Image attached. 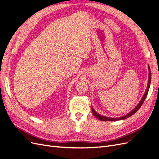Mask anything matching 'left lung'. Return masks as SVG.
<instances>
[{
  "mask_svg": "<svg viewBox=\"0 0 159 159\" xmlns=\"http://www.w3.org/2000/svg\"><path fill=\"white\" fill-rule=\"evenodd\" d=\"M148 69H149V80H148V86H147V89L145 90V92L144 93L143 96L142 97V99H141V101L137 105V106L135 107L132 111H131L130 113H128V114H126L125 116H120V117H117V118H111V117H107V116L101 115L100 114L98 113L94 109H93V107H92V113H93V115H94V116L96 117L98 119L102 120V121H116V120H125V119L128 118V117L131 116L135 113H136L137 111L141 107V106L142 105L143 102L145 101V99L146 98L147 96H148V92H149V87H150V84H151V69H150L149 66H148Z\"/></svg>",
  "mask_w": 159,
  "mask_h": 159,
  "instance_id": "left-lung-1",
  "label": "left lung"
}]
</instances>
